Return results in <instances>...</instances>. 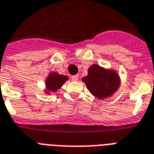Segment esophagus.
Returning <instances> with one entry per match:
<instances>
[{
  "instance_id": "1",
  "label": "esophagus",
  "mask_w": 154,
  "mask_h": 154,
  "mask_svg": "<svg viewBox=\"0 0 154 154\" xmlns=\"http://www.w3.org/2000/svg\"><path fill=\"white\" fill-rule=\"evenodd\" d=\"M71 79H72V81H73V82H77V80H78V75H74V76H72Z\"/></svg>"
}]
</instances>
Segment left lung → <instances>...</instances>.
Wrapping results in <instances>:
<instances>
[{"instance_id":"1","label":"left lung","mask_w":154,"mask_h":154,"mask_svg":"<svg viewBox=\"0 0 154 154\" xmlns=\"http://www.w3.org/2000/svg\"><path fill=\"white\" fill-rule=\"evenodd\" d=\"M87 89L98 99L109 97L119 89L121 79L117 71L94 64L88 69V75L82 78Z\"/></svg>"}]
</instances>
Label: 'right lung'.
Returning <instances> with one entry per match:
<instances>
[{
	"label": "right lung",
	"mask_w": 154,
	"mask_h": 154,
	"mask_svg": "<svg viewBox=\"0 0 154 154\" xmlns=\"http://www.w3.org/2000/svg\"><path fill=\"white\" fill-rule=\"evenodd\" d=\"M69 77L65 75H60L56 72H49L46 80H45V93L50 94L51 93H55L60 87L62 86Z\"/></svg>",
	"instance_id": "add662e5"
}]
</instances>
